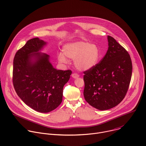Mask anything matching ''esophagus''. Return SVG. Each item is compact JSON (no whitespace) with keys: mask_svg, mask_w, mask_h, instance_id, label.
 <instances>
[{"mask_svg":"<svg viewBox=\"0 0 146 146\" xmlns=\"http://www.w3.org/2000/svg\"><path fill=\"white\" fill-rule=\"evenodd\" d=\"M72 77L73 78H78L79 77V75L78 74H76V73H73V74H72Z\"/></svg>","mask_w":146,"mask_h":146,"instance_id":"34e87169","label":"esophagus"}]
</instances>
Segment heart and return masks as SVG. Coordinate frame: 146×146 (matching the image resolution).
I'll use <instances>...</instances> for the list:
<instances>
[{"instance_id":"b5f03b06","label":"heart","mask_w":146,"mask_h":146,"mask_svg":"<svg viewBox=\"0 0 146 146\" xmlns=\"http://www.w3.org/2000/svg\"><path fill=\"white\" fill-rule=\"evenodd\" d=\"M62 52L57 55L59 62L68 64L66 57L74 61L76 68L80 71L92 69L98 64L100 57V51L98 45L82 40L66 43L63 46Z\"/></svg>"}]
</instances>
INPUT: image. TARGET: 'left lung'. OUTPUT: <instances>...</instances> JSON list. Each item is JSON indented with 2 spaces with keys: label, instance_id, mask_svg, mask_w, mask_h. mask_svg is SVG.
<instances>
[{
  "label": "left lung",
  "instance_id": "8db88e82",
  "mask_svg": "<svg viewBox=\"0 0 146 146\" xmlns=\"http://www.w3.org/2000/svg\"><path fill=\"white\" fill-rule=\"evenodd\" d=\"M108 48L100 62L84 72L85 100L100 111L112 108L124 98L132 76V61L125 48L107 36Z\"/></svg>",
  "mask_w": 146,
  "mask_h": 146
}]
</instances>
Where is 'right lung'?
<instances>
[{"label": "right lung", "instance_id": "1", "mask_svg": "<svg viewBox=\"0 0 146 146\" xmlns=\"http://www.w3.org/2000/svg\"><path fill=\"white\" fill-rule=\"evenodd\" d=\"M47 43L39 38L29 40L14 57L13 84L21 99L34 110L47 113L62 101L63 88L72 71L57 70L50 56L42 53Z\"/></svg>", "mask_w": 146, "mask_h": 146}]
</instances>
